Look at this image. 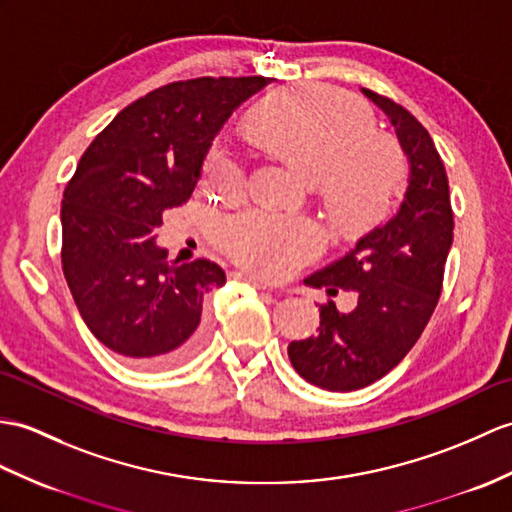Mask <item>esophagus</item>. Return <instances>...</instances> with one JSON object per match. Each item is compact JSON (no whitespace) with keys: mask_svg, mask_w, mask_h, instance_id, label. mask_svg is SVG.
<instances>
[{"mask_svg":"<svg viewBox=\"0 0 512 512\" xmlns=\"http://www.w3.org/2000/svg\"><path fill=\"white\" fill-rule=\"evenodd\" d=\"M235 281H244V283H248V285H253L255 290H264V292H272V288H268L266 283H261V281H257L255 277H248V275H242V272H233L231 275Z\"/></svg>","mask_w":512,"mask_h":512,"instance_id":"esophagus-1","label":"esophagus"}]
</instances>
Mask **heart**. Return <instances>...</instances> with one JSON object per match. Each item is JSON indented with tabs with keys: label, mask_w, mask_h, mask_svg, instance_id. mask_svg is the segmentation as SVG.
Listing matches in <instances>:
<instances>
[{
	"label": "heart",
	"mask_w": 512,
	"mask_h": 512,
	"mask_svg": "<svg viewBox=\"0 0 512 512\" xmlns=\"http://www.w3.org/2000/svg\"><path fill=\"white\" fill-rule=\"evenodd\" d=\"M246 133L312 183L340 233H362L386 216L401 176V152L390 137L375 133L362 102L327 87L279 89L253 106ZM200 181L209 192L237 196L244 189V165L211 148ZM216 237L237 266L275 281L310 264L325 246L316 222L259 211L222 220Z\"/></svg>",
	"instance_id": "1"
}]
</instances>
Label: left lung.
Listing matches in <instances>:
<instances>
[{"label":"left lung","instance_id":"obj_1","mask_svg":"<svg viewBox=\"0 0 512 512\" xmlns=\"http://www.w3.org/2000/svg\"><path fill=\"white\" fill-rule=\"evenodd\" d=\"M362 93L395 126L410 176L395 216L305 279L329 296L338 290L358 294V307L349 314L338 312L331 299L320 305L318 336L288 347L296 373L334 392L373 384L406 358L436 310L454 242L449 181L430 133L401 104L371 89Z\"/></svg>","mask_w":512,"mask_h":512}]
</instances>
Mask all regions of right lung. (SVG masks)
<instances>
[{"instance_id": "obj_1", "label": "right lung", "mask_w": 512, "mask_h": 512, "mask_svg": "<svg viewBox=\"0 0 512 512\" xmlns=\"http://www.w3.org/2000/svg\"><path fill=\"white\" fill-rule=\"evenodd\" d=\"M268 82L205 76L150 91L91 141L65 187L67 285L91 334L128 364H183L205 340V299L227 275L209 259L170 264L152 233L192 196L222 124Z\"/></svg>"}]
</instances>
